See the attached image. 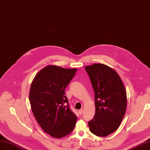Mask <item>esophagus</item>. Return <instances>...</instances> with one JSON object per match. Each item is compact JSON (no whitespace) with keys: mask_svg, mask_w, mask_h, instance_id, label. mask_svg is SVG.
Returning <instances> with one entry per match:
<instances>
[{"mask_svg":"<svg viewBox=\"0 0 150 150\" xmlns=\"http://www.w3.org/2000/svg\"><path fill=\"white\" fill-rule=\"evenodd\" d=\"M79 113L80 115L83 114V109H80V110H79Z\"/></svg>","mask_w":150,"mask_h":150,"instance_id":"obj_1","label":"esophagus"}]
</instances>
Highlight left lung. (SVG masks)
<instances>
[{"mask_svg":"<svg viewBox=\"0 0 150 150\" xmlns=\"http://www.w3.org/2000/svg\"><path fill=\"white\" fill-rule=\"evenodd\" d=\"M94 91L96 112L88 122L91 132L105 137L115 132L125 116L127 95L125 85L116 71L103 64L85 67Z\"/></svg>","mask_w":150,"mask_h":150,"instance_id":"obj_1","label":"left lung"}]
</instances>
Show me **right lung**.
<instances>
[{
	"label": "right lung",
	"mask_w": 150,
	"mask_h": 150,
	"mask_svg": "<svg viewBox=\"0 0 150 150\" xmlns=\"http://www.w3.org/2000/svg\"><path fill=\"white\" fill-rule=\"evenodd\" d=\"M76 70L50 65L39 71L31 83L32 113L43 131L53 137H64L75 128L77 117L69 108L64 91Z\"/></svg>",
	"instance_id": "1"
}]
</instances>
